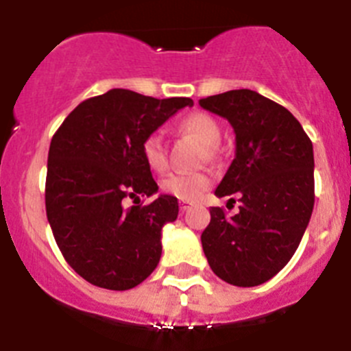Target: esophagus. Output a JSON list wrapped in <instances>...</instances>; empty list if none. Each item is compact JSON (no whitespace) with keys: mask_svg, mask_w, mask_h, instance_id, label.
I'll return each mask as SVG.
<instances>
[{"mask_svg":"<svg viewBox=\"0 0 351 351\" xmlns=\"http://www.w3.org/2000/svg\"><path fill=\"white\" fill-rule=\"evenodd\" d=\"M190 207H191V204L186 202V200H181V202H179V209H181V213H186V210L190 209Z\"/></svg>","mask_w":351,"mask_h":351,"instance_id":"34e87169","label":"esophagus"}]
</instances>
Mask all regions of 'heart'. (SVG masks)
<instances>
[{
    "label": "heart",
    "mask_w": 351,
    "mask_h": 351,
    "mask_svg": "<svg viewBox=\"0 0 351 351\" xmlns=\"http://www.w3.org/2000/svg\"><path fill=\"white\" fill-rule=\"evenodd\" d=\"M178 130L193 135L206 147H216L221 141V128L216 119L206 112H191L184 116L178 123ZM141 151L149 169L160 172L167 167L165 142L158 132L149 133L142 141ZM210 182L213 179L206 172L170 173L161 181V191L181 198V200H197L209 190Z\"/></svg>",
    "instance_id": "1"
}]
</instances>
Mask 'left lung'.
I'll return each instance as SVG.
<instances>
[{
	"label": "left lung",
	"mask_w": 351,
	"mask_h": 351,
	"mask_svg": "<svg viewBox=\"0 0 351 351\" xmlns=\"http://www.w3.org/2000/svg\"><path fill=\"white\" fill-rule=\"evenodd\" d=\"M198 104L234 128L235 158L214 193L237 195L241 202L234 216L210 207V223L200 237L204 253L223 281L256 287L290 262L311 218L313 144L290 110L251 89Z\"/></svg>",
	"instance_id": "obj_1"
}]
</instances>
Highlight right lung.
<instances>
[{
    "label": "right lung",
    "mask_w": 351,
    "mask_h": 351,
    "mask_svg": "<svg viewBox=\"0 0 351 351\" xmlns=\"http://www.w3.org/2000/svg\"><path fill=\"white\" fill-rule=\"evenodd\" d=\"M186 105L193 100L110 89L77 105L54 133L45 181L49 225L68 265L95 287L130 290L156 269L161 228L178 218V198L160 195L130 209L123 200L158 191L142 141Z\"/></svg>",
    "instance_id": "1"
}]
</instances>
